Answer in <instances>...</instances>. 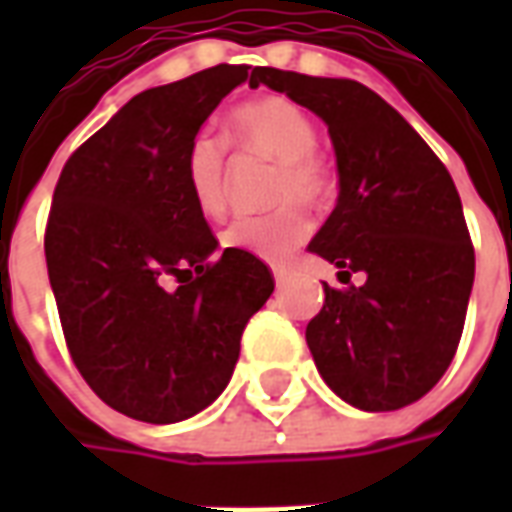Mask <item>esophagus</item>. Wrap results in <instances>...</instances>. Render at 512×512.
Segmentation results:
<instances>
[{
	"label": "esophagus",
	"instance_id": "34e87169",
	"mask_svg": "<svg viewBox=\"0 0 512 512\" xmlns=\"http://www.w3.org/2000/svg\"><path fill=\"white\" fill-rule=\"evenodd\" d=\"M274 279H277V285H285V282L290 279V268L274 266Z\"/></svg>",
	"mask_w": 512,
	"mask_h": 512
}]
</instances>
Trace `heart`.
I'll list each match as a JSON object with an SVG mask.
<instances>
[{
    "mask_svg": "<svg viewBox=\"0 0 512 512\" xmlns=\"http://www.w3.org/2000/svg\"><path fill=\"white\" fill-rule=\"evenodd\" d=\"M224 142L241 156H260L277 161L271 202H288L268 216L238 219L222 233V246L241 249L263 260H285L312 233L307 211L296 205H323L332 197L334 175L326 158L315 150V126L307 112L282 95H263L235 106L227 117ZM219 136H194L186 147L183 175L197 211L219 219L227 208V147Z\"/></svg>",
    "mask_w": 512,
    "mask_h": 512,
    "instance_id": "1",
    "label": "heart"
}]
</instances>
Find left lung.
Here are the masks:
<instances>
[{
    "mask_svg": "<svg viewBox=\"0 0 512 512\" xmlns=\"http://www.w3.org/2000/svg\"><path fill=\"white\" fill-rule=\"evenodd\" d=\"M266 84L323 117L340 197L310 249L365 285H323L307 345L326 384L362 411L428 395L458 351L474 246L450 172L406 117L354 79L260 68Z\"/></svg>",
    "mask_w": 512,
    "mask_h": 512,
    "instance_id": "8db88e82",
    "label": "left lung"
}]
</instances>
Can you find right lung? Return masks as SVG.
Returning <instances> with one entry per match:
<instances>
[{
	"label": "right lung",
	"mask_w": 512,
	"mask_h": 512,
	"mask_svg": "<svg viewBox=\"0 0 512 512\" xmlns=\"http://www.w3.org/2000/svg\"><path fill=\"white\" fill-rule=\"evenodd\" d=\"M216 65L134 95L65 161L46 222V266L71 359L95 395L153 425L222 395L241 334L274 274L224 249L186 189L200 126L260 68Z\"/></svg>",
	"instance_id": "right-lung-1"
}]
</instances>
